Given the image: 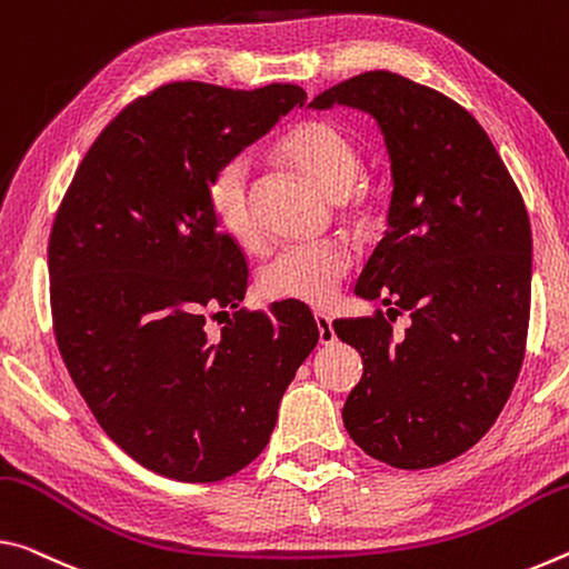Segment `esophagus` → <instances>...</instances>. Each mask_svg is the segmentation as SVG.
Wrapping results in <instances>:
<instances>
[{"mask_svg": "<svg viewBox=\"0 0 569 569\" xmlns=\"http://www.w3.org/2000/svg\"><path fill=\"white\" fill-rule=\"evenodd\" d=\"M315 322H318V332H320L322 346H330V342H335V328H332L330 315L315 312Z\"/></svg>", "mask_w": 569, "mask_h": 569, "instance_id": "34e87169", "label": "esophagus"}]
</instances>
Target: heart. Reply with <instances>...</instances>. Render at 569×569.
I'll return each instance as SVG.
<instances>
[{"mask_svg":"<svg viewBox=\"0 0 569 569\" xmlns=\"http://www.w3.org/2000/svg\"><path fill=\"white\" fill-rule=\"evenodd\" d=\"M277 153L318 183L330 197H342L360 171V153L348 133L330 120L310 118L279 138ZM209 199L213 217L241 247H257L262 229L251 201V169L247 158H229L211 176ZM352 249L342 239L279 249L259 272V292L267 300L328 305L352 269Z\"/></svg>","mask_w":569,"mask_h":569,"instance_id":"heart-1","label":"heart"}]
</instances>
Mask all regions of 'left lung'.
Here are the masks:
<instances>
[{
	"label": "left lung",
	"instance_id": "8db88e82",
	"mask_svg": "<svg viewBox=\"0 0 569 569\" xmlns=\"http://www.w3.org/2000/svg\"><path fill=\"white\" fill-rule=\"evenodd\" d=\"M366 110L393 176L388 231L356 284L408 311L396 339L383 312L335 320L362 356L342 421L362 451L431 469L469 451L509 400L525 360L532 231L525 199L477 118L443 92L372 70L320 92L315 110Z\"/></svg>",
	"mask_w": 569,
	"mask_h": 569
}]
</instances>
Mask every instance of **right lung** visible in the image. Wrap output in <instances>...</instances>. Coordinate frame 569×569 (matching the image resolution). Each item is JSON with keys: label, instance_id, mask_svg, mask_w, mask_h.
Instances as JSON below:
<instances>
[{"label": "right lung", "instance_id": "add662e5", "mask_svg": "<svg viewBox=\"0 0 569 569\" xmlns=\"http://www.w3.org/2000/svg\"><path fill=\"white\" fill-rule=\"evenodd\" d=\"M305 100L282 82L156 88L102 128L54 217L60 356L102 431L161 477L207 483L254 461L320 340L300 302L239 310L247 259L209 199L213 171ZM227 306L209 339L206 312Z\"/></svg>", "mask_w": 569, "mask_h": 569}]
</instances>
